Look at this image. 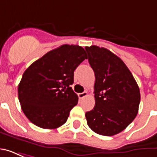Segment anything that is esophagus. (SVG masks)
<instances>
[{
    "mask_svg": "<svg viewBox=\"0 0 157 157\" xmlns=\"http://www.w3.org/2000/svg\"><path fill=\"white\" fill-rule=\"evenodd\" d=\"M86 96H87V92H82V93H78V97L80 99L84 98H85V97H86Z\"/></svg>",
    "mask_w": 157,
    "mask_h": 157,
    "instance_id": "1",
    "label": "esophagus"
}]
</instances>
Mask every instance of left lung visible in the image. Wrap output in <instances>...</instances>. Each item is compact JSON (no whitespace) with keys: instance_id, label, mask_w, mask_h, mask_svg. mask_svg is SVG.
I'll list each match as a JSON object with an SVG mask.
<instances>
[{"instance_id":"8db88e82","label":"left lung","mask_w":157,"mask_h":157,"mask_svg":"<svg viewBox=\"0 0 157 157\" xmlns=\"http://www.w3.org/2000/svg\"><path fill=\"white\" fill-rule=\"evenodd\" d=\"M95 74V106L86 113L87 124L101 135L123 131L138 113L140 89L121 59L105 48L86 47Z\"/></svg>"}]
</instances>
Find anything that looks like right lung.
Masks as SVG:
<instances>
[{
  "mask_svg": "<svg viewBox=\"0 0 157 157\" xmlns=\"http://www.w3.org/2000/svg\"><path fill=\"white\" fill-rule=\"evenodd\" d=\"M86 58L81 46L64 44L45 54L24 71L18 85V99L33 124L52 129L66 122L78 102L71 87L74 71Z\"/></svg>",
  "mask_w": 157,
  "mask_h": 157,
  "instance_id": "obj_1",
  "label": "right lung"
}]
</instances>
